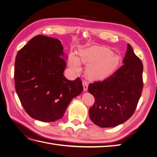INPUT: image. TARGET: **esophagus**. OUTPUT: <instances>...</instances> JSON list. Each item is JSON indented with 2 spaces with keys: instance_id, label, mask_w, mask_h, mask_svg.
I'll use <instances>...</instances> for the list:
<instances>
[{
  "instance_id": "34e87169",
  "label": "esophagus",
  "mask_w": 157,
  "mask_h": 157,
  "mask_svg": "<svg viewBox=\"0 0 157 157\" xmlns=\"http://www.w3.org/2000/svg\"><path fill=\"white\" fill-rule=\"evenodd\" d=\"M83 90L85 92H86L88 90V83L86 81H83Z\"/></svg>"
}]
</instances>
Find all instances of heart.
I'll use <instances>...</instances> for the list:
<instances>
[{
	"label": "heart",
	"mask_w": 157,
	"mask_h": 157,
	"mask_svg": "<svg viewBox=\"0 0 157 157\" xmlns=\"http://www.w3.org/2000/svg\"><path fill=\"white\" fill-rule=\"evenodd\" d=\"M119 62V56L113 54L106 47L92 46L81 51L79 58L71 54L69 65L75 72H79L81 70L79 62L88 65L85 71L86 76L90 79L98 80L111 74L117 67Z\"/></svg>",
	"instance_id": "obj_1"
}]
</instances>
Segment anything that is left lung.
Listing matches in <instances>:
<instances>
[{
	"label": "left lung",
	"instance_id": "8db88e82",
	"mask_svg": "<svg viewBox=\"0 0 157 157\" xmlns=\"http://www.w3.org/2000/svg\"><path fill=\"white\" fill-rule=\"evenodd\" d=\"M122 63L112 76L88 87L95 98L89 116L99 127L112 128L124 123L132 116L141 96L143 65L130 44H128Z\"/></svg>",
	"mask_w": 157,
	"mask_h": 157
}]
</instances>
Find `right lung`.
Listing matches in <instances>:
<instances>
[{"label":"right lung","instance_id":"1","mask_svg":"<svg viewBox=\"0 0 157 157\" xmlns=\"http://www.w3.org/2000/svg\"><path fill=\"white\" fill-rule=\"evenodd\" d=\"M62 43L37 35L18 51L15 63V89L24 110L32 118L54 122L62 118L72 99L83 90L79 78L63 75L66 67Z\"/></svg>","mask_w":157,"mask_h":157}]
</instances>
